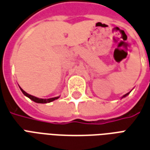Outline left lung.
Returning <instances> with one entry per match:
<instances>
[{
    "mask_svg": "<svg viewBox=\"0 0 150 150\" xmlns=\"http://www.w3.org/2000/svg\"><path fill=\"white\" fill-rule=\"evenodd\" d=\"M129 93H126V94H125L124 96H123V97H122V98H125V97H126V96H127V95L129 94Z\"/></svg>",
    "mask_w": 150,
    "mask_h": 150,
    "instance_id": "obj_1",
    "label": "left lung"
}]
</instances>
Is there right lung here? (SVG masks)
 Segmentation results:
<instances>
[{
	"instance_id": "obj_1",
	"label": "right lung",
	"mask_w": 150,
	"mask_h": 150,
	"mask_svg": "<svg viewBox=\"0 0 150 150\" xmlns=\"http://www.w3.org/2000/svg\"><path fill=\"white\" fill-rule=\"evenodd\" d=\"M20 88H21V92H22L23 93H24V95H25L26 97H28L29 99H31L32 100H33V101L37 102V103H42V104L49 103V102H51V101H52V100H57V98H59V97H56V98H49V99H41V98H36V97H34V96H32V95L29 94V93H27L24 91V90H23L22 88H21V87H20Z\"/></svg>"
}]
</instances>
